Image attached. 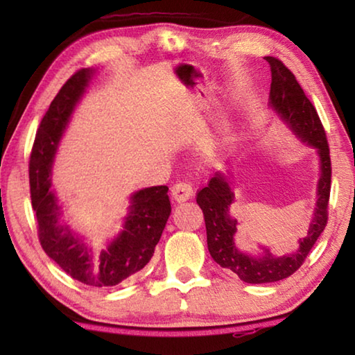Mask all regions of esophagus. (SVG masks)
<instances>
[{
    "mask_svg": "<svg viewBox=\"0 0 355 355\" xmlns=\"http://www.w3.org/2000/svg\"><path fill=\"white\" fill-rule=\"evenodd\" d=\"M172 197L175 199L177 202H183L186 199H189L194 194V188H192V184L189 182H178L172 186Z\"/></svg>",
    "mask_w": 355,
    "mask_h": 355,
    "instance_id": "34e87169",
    "label": "esophagus"
}]
</instances>
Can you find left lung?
<instances>
[{
    "label": "left lung",
    "instance_id": "left-lung-1",
    "mask_svg": "<svg viewBox=\"0 0 355 355\" xmlns=\"http://www.w3.org/2000/svg\"><path fill=\"white\" fill-rule=\"evenodd\" d=\"M264 59L271 65L272 76L269 103L284 117L300 139L318 148L321 158V178L318 184L315 218L309 228V235L299 243V249L294 254L279 258H274L271 254L257 258L245 255L236 249L233 238H235L238 222L228 216L233 192L224 178L220 175L213 177L205 188L197 192L196 200L205 218L209 254L216 263L222 268L230 269L248 284H269V282L286 279L302 266L316 239L327 225L330 184H332V164H330L327 136L315 106L307 98L293 71L280 59L272 56H266Z\"/></svg>",
    "mask_w": 355,
    "mask_h": 355
}]
</instances>
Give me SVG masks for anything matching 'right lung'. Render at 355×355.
I'll use <instances>...</instances> for the list:
<instances>
[{"label": "right lung", "instance_id": "right-lung-1", "mask_svg": "<svg viewBox=\"0 0 355 355\" xmlns=\"http://www.w3.org/2000/svg\"><path fill=\"white\" fill-rule=\"evenodd\" d=\"M81 69L65 81L45 112L29 155V191L37 218V236L45 254L70 277L89 286H114L139 272L155 254L171 214L167 186H152L131 197L125 230L107 249L95 254L80 241L61 219V207L50 189V173L58 142L76 101L91 78Z\"/></svg>", "mask_w": 355, "mask_h": 355}]
</instances>
